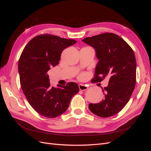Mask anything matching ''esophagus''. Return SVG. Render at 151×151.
<instances>
[{"label": "esophagus", "instance_id": "obj_1", "mask_svg": "<svg viewBox=\"0 0 151 151\" xmlns=\"http://www.w3.org/2000/svg\"><path fill=\"white\" fill-rule=\"evenodd\" d=\"M79 88L81 91H85L88 88V86L87 85H84V84H79Z\"/></svg>", "mask_w": 151, "mask_h": 151}]
</instances>
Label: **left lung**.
Returning a JSON list of instances; mask_svg holds the SVG:
<instances>
[{"mask_svg":"<svg viewBox=\"0 0 151 151\" xmlns=\"http://www.w3.org/2000/svg\"><path fill=\"white\" fill-rule=\"evenodd\" d=\"M83 42L93 47L99 60L93 81L101 82L109 77L103 89L105 98L99 103H90L94 115L107 118L116 115L129 102L136 83V60L133 50L124 40L111 33L88 37Z\"/></svg>","mask_w":151,"mask_h":151,"instance_id":"1","label":"left lung"}]
</instances>
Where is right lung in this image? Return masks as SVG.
<instances>
[{"label": "right lung", "instance_id": "add662e5", "mask_svg": "<svg viewBox=\"0 0 151 151\" xmlns=\"http://www.w3.org/2000/svg\"><path fill=\"white\" fill-rule=\"evenodd\" d=\"M77 42L52 35L35 36L26 45L18 63L20 84L29 103L40 115L55 118L64 113L73 96L79 92L77 83L58 88L50 86L48 71L58 64L62 51Z\"/></svg>", "mask_w": 151, "mask_h": 151}]
</instances>
